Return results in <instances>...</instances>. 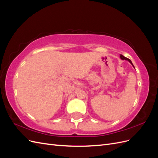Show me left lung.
I'll use <instances>...</instances> for the list:
<instances>
[{
    "mask_svg": "<svg viewBox=\"0 0 158 158\" xmlns=\"http://www.w3.org/2000/svg\"><path fill=\"white\" fill-rule=\"evenodd\" d=\"M120 58L122 59V60H128L129 63H130L132 65V66L134 68H135V66H134V65H133V64H132V61L129 59H127V57H125V56H124L123 55H120Z\"/></svg>",
    "mask_w": 158,
    "mask_h": 158,
    "instance_id": "left-lung-1",
    "label": "left lung"
}]
</instances>
